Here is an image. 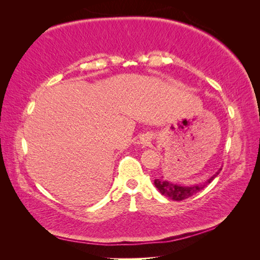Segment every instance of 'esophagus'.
I'll use <instances>...</instances> for the list:
<instances>
[{"label":"esophagus","instance_id":"esophagus-1","mask_svg":"<svg viewBox=\"0 0 260 260\" xmlns=\"http://www.w3.org/2000/svg\"><path fill=\"white\" fill-rule=\"evenodd\" d=\"M150 143H151V135L146 134L141 138V144H143V146H148V144Z\"/></svg>","mask_w":260,"mask_h":260}]
</instances>
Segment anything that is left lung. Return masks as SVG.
Returning <instances> with one entry per match:
<instances>
[{"mask_svg": "<svg viewBox=\"0 0 260 260\" xmlns=\"http://www.w3.org/2000/svg\"><path fill=\"white\" fill-rule=\"evenodd\" d=\"M220 171H221V169H219L217 172H215V174H213L208 181H205L202 184H196V186L188 187L181 186V184H175L167 181V180H165L162 177L160 179H155V182L153 183H155L156 188L160 191L161 195H164L167 199L173 201H183L188 199V197L195 195V193H197L200 190H202V189L208 186L210 182H212V180L215 177H218Z\"/></svg>", "mask_w": 260, "mask_h": 260, "instance_id": "1", "label": "left lung"}]
</instances>
